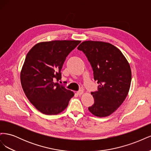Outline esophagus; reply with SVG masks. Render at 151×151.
Segmentation results:
<instances>
[{
    "instance_id": "34e87169",
    "label": "esophagus",
    "mask_w": 151,
    "mask_h": 151,
    "mask_svg": "<svg viewBox=\"0 0 151 151\" xmlns=\"http://www.w3.org/2000/svg\"><path fill=\"white\" fill-rule=\"evenodd\" d=\"M77 94H78V95L81 96V95H82V94L84 93V91H83V90H79V91H77Z\"/></svg>"
}]
</instances>
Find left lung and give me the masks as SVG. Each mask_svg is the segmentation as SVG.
<instances>
[{"label": "left lung", "instance_id": "left-lung-1", "mask_svg": "<svg viewBox=\"0 0 151 151\" xmlns=\"http://www.w3.org/2000/svg\"><path fill=\"white\" fill-rule=\"evenodd\" d=\"M77 49L88 58L99 84L98 91L91 93L94 103L89 111L98 117L111 115L129 93L132 80L129 63L119 49L109 43L85 41Z\"/></svg>", "mask_w": 151, "mask_h": 151}]
</instances>
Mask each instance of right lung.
<instances>
[{
	"mask_svg": "<svg viewBox=\"0 0 151 151\" xmlns=\"http://www.w3.org/2000/svg\"><path fill=\"white\" fill-rule=\"evenodd\" d=\"M81 43L55 40L36 44L27 53L21 71V83L29 101L45 115H57L67 107L72 91L56 83L61 79L65 58Z\"/></svg>",
	"mask_w": 151,
	"mask_h": 151,
	"instance_id": "right-lung-1",
	"label": "right lung"
}]
</instances>
